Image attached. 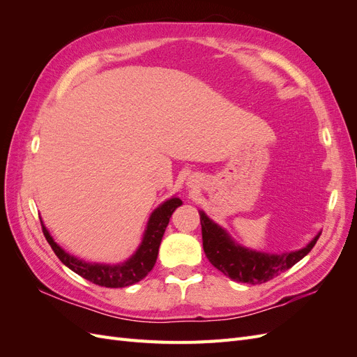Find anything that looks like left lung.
<instances>
[{
  "label": "left lung",
  "instance_id": "left-lung-1",
  "mask_svg": "<svg viewBox=\"0 0 357 357\" xmlns=\"http://www.w3.org/2000/svg\"><path fill=\"white\" fill-rule=\"evenodd\" d=\"M202 247L205 256L214 268H218L225 275L234 282L247 284H262L273 280L278 274L287 271L289 268L298 264L307 256L317 243L320 234H317L304 248L295 252L271 255L256 252L236 244L229 234L222 226L214 223L207 214L199 211Z\"/></svg>",
  "mask_w": 357,
  "mask_h": 357
}]
</instances>
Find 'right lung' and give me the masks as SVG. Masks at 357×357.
<instances>
[{
    "instance_id": "1",
    "label": "right lung",
    "mask_w": 357,
    "mask_h": 357,
    "mask_svg": "<svg viewBox=\"0 0 357 357\" xmlns=\"http://www.w3.org/2000/svg\"><path fill=\"white\" fill-rule=\"evenodd\" d=\"M181 205V199L171 198L160 204L159 207L152 213L147 223V228L143 235V241L137 248V252L125 261L123 264L117 265H105V264H89L82 259L67 253L61 248L50 236L46 226L41 222L43 234H45L47 243L50 244L52 250L59 257V261L68 266L71 271L79 274L80 277L89 280L91 283L98 284L102 287H126L138 283L143 280L156 264L159 245L162 236L169 223L171 214Z\"/></svg>"
}]
</instances>
